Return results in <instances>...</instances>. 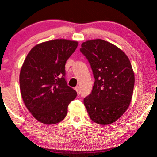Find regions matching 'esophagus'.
I'll list each match as a JSON object with an SVG mask.
<instances>
[{
  "label": "esophagus",
  "instance_id": "obj_1",
  "mask_svg": "<svg viewBox=\"0 0 157 157\" xmlns=\"http://www.w3.org/2000/svg\"><path fill=\"white\" fill-rule=\"evenodd\" d=\"M75 90H76V92H77V94H80V87L79 86H77V87H75Z\"/></svg>",
  "mask_w": 157,
  "mask_h": 157
}]
</instances>
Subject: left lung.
I'll list each match as a JSON object with an SVG mask.
<instances>
[{
	"mask_svg": "<svg viewBox=\"0 0 157 157\" xmlns=\"http://www.w3.org/2000/svg\"><path fill=\"white\" fill-rule=\"evenodd\" d=\"M94 78L91 94L83 100L89 117L98 124L113 123L129 107L135 77L129 58L111 43L94 39L81 44Z\"/></svg>",
	"mask_w": 157,
	"mask_h": 157,
	"instance_id": "left-lung-1",
	"label": "left lung"
}]
</instances>
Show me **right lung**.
<instances>
[{
  "mask_svg": "<svg viewBox=\"0 0 157 157\" xmlns=\"http://www.w3.org/2000/svg\"><path fill=\"white\" fill-rule=\"evenodd\" d=\"M78 42L55 39L31 49L20 72L19 82L26 107L34 118L45 124L65 118L68 104L77 92L65 80V65Z\"/></svg>",
  "mask_w": 157,
  "mask_h": 157,
  "instance_id": "right-lung-1",
  "label": "right lung"
}]
</instances>
